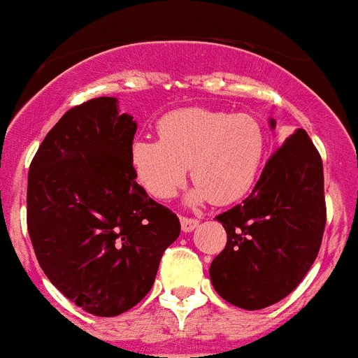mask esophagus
Here are the masks:
<instances>
[{"label": "esophagus", "instance_id": "obj_1", "mask_svg": "<svg viewBox=\"0 0 358 358\" xmlns=\"http://www.w3.org/2000/svg\"><path fill=\"white\" fill-rule=\"evenodd\" d=\"M197 226H199V218L181 217V227H182V231H185V233H189V231H194Z\"/></svg>", "mask_w": 358, "mask_h": 358}]
</instances>
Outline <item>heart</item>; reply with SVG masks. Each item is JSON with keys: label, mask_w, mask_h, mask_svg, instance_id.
I'll return each instance as SVG.
<instances>
[{"label": "heart", "mask_w": 358, "mask_h": 358, "mask_svg": "<svg viewBox=\"0 0 358 358\" xmlns=\"http://www.w3.org/2000/svg\"><path fill=\"white\" fill-rule=\"evenodd\" d=\"M159 141L134 140L131 164L147 194L170 201L185 186L188 166L192 201L226 206L249 194L260 176L267 132L249 113L186 107L166 113L156 125Z\"/></svg>", "instance_id": "obj_1"}]
</instances>
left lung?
I'll return each instance as SVG.
<instances>
[{
    "instance_id": "1",
    "label": "left lung",
    "mask_w": 358,
    "mask_h": 358,
    "mask_svg": "<svg viewBox=\"0 0 358 358\" xmlns=\"http://www.w3.org/2000/svg\"><path fill=\"white\" fill-rule=\"evenodd\" d=\"M217 220L227 233L210 267L218 296L245 310L289 296L317 258L327 224L322 161L306 131L287 138L251 195Z\"/></svg>"
}]
</instances>
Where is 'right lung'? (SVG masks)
I'll return each mask as SVG.
<instances>
[{
  "label": "right lung",
  "mask_w": 358,
  "mask_h": 358,
  "mask_svg": "<svg viewBox=\"0 0 358 358\" xmlns=\"http://www.w3.org/2000/svg\"><path fill=\"white\" fill-rule=\"evenodd\" d=\"M136 127L116 98L87 100L55 123L28 172L37 262L69 301L100 317L147 296L164 249L181 233L177 215L136 182L129 156Z\"/></svg>",
  "instance_id": "add662e5"
}]
</instances>
